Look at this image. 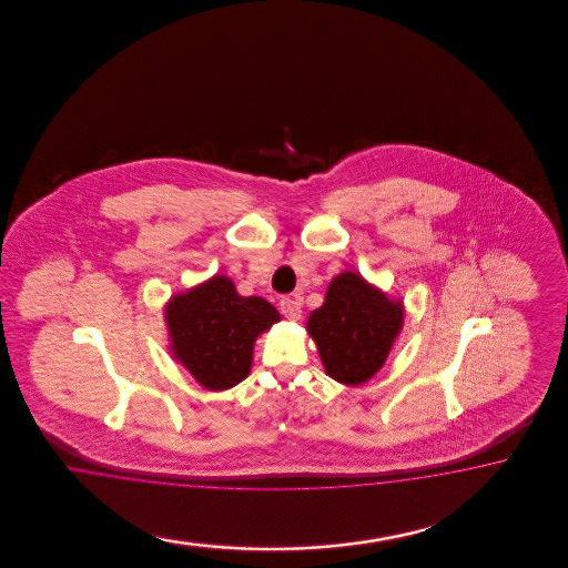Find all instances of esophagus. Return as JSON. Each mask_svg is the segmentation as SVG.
Masks as SVG:
<instances>
[{"label":"esophagus","mask_w":568,"mask_h":568,"mask_svg":"<svg viewBox=\"0 0 568 568\" xmlns=\"http://www.w3.org/2000/svg\"><path fill=\"white\" fill-rule=\"evenodd\" d=\"M278 306H281V312L285 314V318H290V321H297L302 316V304H300V300L295 295L293 297H283Z\"/></svg>","instance_id":"obj_1"}]
</instances>
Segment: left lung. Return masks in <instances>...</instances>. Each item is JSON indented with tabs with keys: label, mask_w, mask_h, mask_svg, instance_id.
<instances>
[{
	"label": "left lung",
	"mask_w": 568,
	"mask_h": 568,
	"mask_svg": "<svg viewBox=\"0 0 568 568\" xmlns=\"http://www.w3.org/2000/svg\"><path fill=\"white\" fill-rule=\"evenodd\" d=\"M402 321L399 302L387 300L361 275L342 273L331 281L325 304L310 314L308 333L328 377L361 385L383 366Z\"/></svg>",
	"instance_id": "8db88e82"
}]
</instances>
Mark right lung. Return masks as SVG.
<instances>
[{"label":"right lung","instance_id":"obj_1","mask_svg":"<svg viewBox=\"0 0 568 568\" xmlns=\"http://www.w3.org/2000/svg\"><path fill=\"white\" fill-rule=\"evenodd\" d=\"M278 312L266 300L243 297L226 276L174 295L166 306L174 358L212 392L229 389L250 375L252 349Z\"/></svg>","mask_w":568,"mask_h":568}]
</instances>
